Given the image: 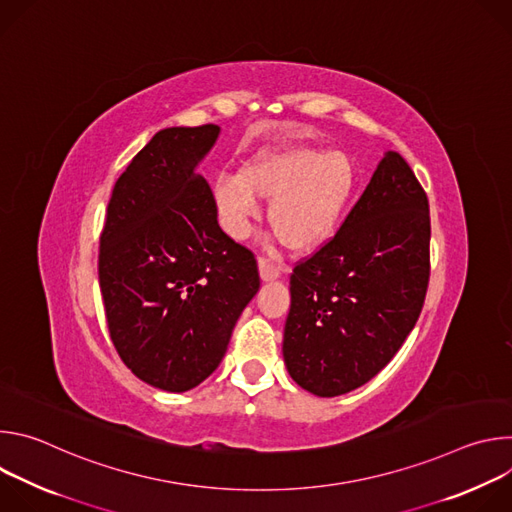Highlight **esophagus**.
Listing matches in <instances>:
<instances>
[{"instance_id": "34e87169", "label": "esophagus", "mask_w": 512, "mask_h": 512, "mask_svg": "<svg viewBox=\"0 0 512 512\" xmlns=\"http://www.w3.org/2000/svg\"><path fill=\"white\" fill-rule=\"evenodd\" d=\"M259 271H261V279H263V281H271V279H275V277L281 275L283 267L263 257V259H259Z\"/></svg>"}]
</instances>
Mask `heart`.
<instances>
[{"mask_svg": "<svg viewBox=\"0 0 512 512\" xmlns=\"http://www.w3.org/2000/svg\"><path fill=\"white\" fill-rule=\"evenodd\" d=\"M354 168L346 154L320 145H289L249 162L239 174L214 182V208L221 227L233 237L249 235L271 202L269 227L291 251L318 247L334 229L352 192Z\"/></svg>", "mask_w": 512, "mask_h": 512, "instance_id": "1", "label": "heart"}]
</instances>
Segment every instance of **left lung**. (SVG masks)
Segmentation results:
<instances>
[{"label":"left lung","instance_id":"8db88e82","mask_svg":"<svg viewBox=\"0 0 512 512\" xmlns=\"http://www.w3.org/2000/svg\"><path fill=\"white\" fill-rule=\"evenodd\" d=\"M429 237L427 194L387 152L336 235L289 275L283 358L302 389L344 395L387 367L425 302Z\"/></svg>","mask_w":512,"mask_h":512}]
</instances>
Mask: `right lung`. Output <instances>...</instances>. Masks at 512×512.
<instances>
[{
    "label": "right lung",
    "mask_w": 512,
    "mask_h": 512,
    "mask_svg": "<svg viewBox=\"0 0 512 512\" xmlns=\"http://www.w3.org/2000/svg\"><path fill=\"white\" fill-rule=\"evenodd\" d=\"M218 125L170 127L113 186L99 247L109 336L127 369L182 393L214 373L259 289L257 259L218 227L196 174Z\"/></svg>",
    "instance_id": "add662e5"
}]
</instances>
